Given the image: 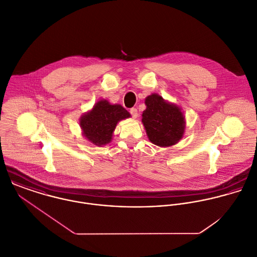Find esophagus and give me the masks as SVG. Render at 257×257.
Returning <instances> with one entry per match:
<instances>
[{
    "label": "esophagus",
    "instance_id": "obj_1",
    "mask_svg": "<svg viewBox=\"0 0 257 257\" xmlns=\"http://www.w3.org/2000/svg\"><path fill=\"white\" fill-rule=\"evenodd\" d=\"M130 113L132 114V116L133 117H138V115H139V113H138V110L136 109V108H132L131 110H130Z\"/></svg>",
    "mask_w": 257,
    "mask_h": 257
}]
</instances>
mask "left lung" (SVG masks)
Segmentation results:
<instances>
[{"label": "left lung", "mask_w": 257, "mask_h": 257, "mask_svg": "<svg viewBox=\"0 0 257 257\" xmlns=\"http://www.w3.org/2000/svg\"><path fill=\"white\" fill-rule=\"evenodd\" d=\"M147 110L143 122L149 141L158 147H170L183 137L185 120L181 110L165 102L161 96L152 94L146 99Z\"/></svg>", "instance_id": "8db88e82"}]
</instances>
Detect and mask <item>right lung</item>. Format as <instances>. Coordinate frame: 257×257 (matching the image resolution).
I'll use <instances>...</instances> for the list:
<instances>
[{"instance_id":"add662e5","label":"right lung","mask_w":257,"mask_h":257,"mask_svg":"<svg viewBox=\"0 0 257 257\" xmlns=\"http://www.w3.org/2000/svg\"><path fill=\"white\" fill-rule=\"evenodd\" d=\"M130 116V112L120 105H110L107 100H101L81 117L80 125L85 138L100 147L110 143L116 123Z\"/></svg>"}]
</instances>
